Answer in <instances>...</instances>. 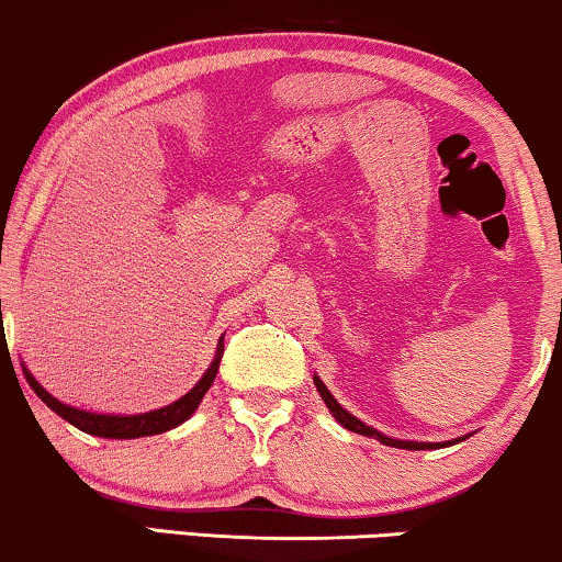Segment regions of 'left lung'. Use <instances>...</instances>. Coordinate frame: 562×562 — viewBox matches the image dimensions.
I'll use <instances>...</instances> for the list:
<instances>
[{
    "instance_id": "left-lung-1",
    "label": "left lung",
    "mask_w": 562,
    "mask_h": 562,
    "mask_svg": "<svg viewBox=\"0 0 562 562\" xmlns=\"http://www.w3.org/2000/svg\"><path fill=\"white\" fill-rule=\"evenodd\" d=\"M314 386H317L322 402L327 404V409L333 412V417L340 422V425L345 429H350V432H358L363 437H375V440L389 445V448H402V450H437V448H448V445H458L460 440H465V437H458V440H450V442H412V440H391V437L381 435L379 429L368 427L366 422H360L358 417H352V414L348 409H342L340 404H337V398L329 394V389L325 386V383L319 381V375H314Z\"/></svg>"
}]
</instances>
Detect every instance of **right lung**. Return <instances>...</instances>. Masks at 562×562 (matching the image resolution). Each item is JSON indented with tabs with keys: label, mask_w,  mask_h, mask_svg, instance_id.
Wrapping results in <instances>:
<instances>
[{
	"label": "right lung",
	"mask_w": 562,
	"mask_h": 562,
	"mask_svg": "<svg viewBox=\"0 0 562 562\" xmlns=\"http://www.w3.org/2000/svg\"><path fill=\"white\" fill-rule=\"evenodd\" d=\"M222 352H225V340L217 342V352H214L212 366L206 368V373L196 381L194 389L187 391L181 398H176L173 404L164 406V409L145 412V414H94V412L76 409V406H68L64 402H58L56 396H50L48 391H45L41 383L33 379V373H30L27 368H22V371H25L30 389H33L35 394L43 398V404H48L50 409L58 414V417H64L68 425L79 427L81 432H87V435L106 437V440H135V437L168 432V429L183 425V422H187L191 414L196 412V406L202 404L204 394L214 383V375H217V371H220Z\"/></svg>",
	"instance_id": "right-lung-1"
}]
</instances>
